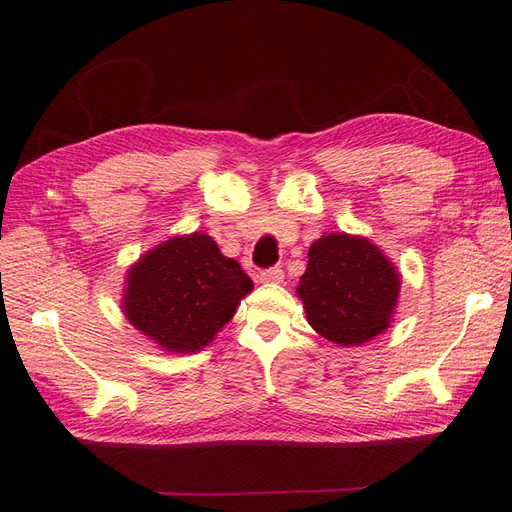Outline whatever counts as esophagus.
<instances>
[{
    "instance_id": "esophagus-1",
    "label": "esophagus",
    "mask_w": 512,
    "mask_h": 512,
    "mask_svg": "<svg viewBox=\"0 0 512 512\" xmlns=\"http://www.w3.org/2000/svg\"><path fill=\"white\" fill-rule=\"evenodd\" d=\"M258 278L260 282H282L285 280V271H282V267H269L260 271Z\"/></svg>"
}]
</instances>
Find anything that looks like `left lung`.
I'll return each mask as SVG.
<instances>
[{"instance_id": "obj_1", "label": "left lung", "mask_w": 512, "mask_h": 512, "mask_svg": "<svg viewBox=\"0 0 512 512\" xmlns=\"http://www.w3.org/2000/svg\"><path fill=\"white\" fill-rule=\"evenodd\" d=\"M399 289L390 260L366 238L328 234L309 249L298 295L317 333L339 346H359L390 326Z\"/></svg>"}]
</instances>
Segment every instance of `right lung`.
<instances>
[{
    "instance_id": "obj_1",
    "label": "right lung",
    "mask_w": 512,
    "mask_h": 512,
    "mask_svg": "<svg viewBox=\"0 0 512 512\" xmlns=\"http://www.w3.org/2000/svg\"><path fill=\"white\" fill-rule=\"evenodd\" d=\"M252 280L206 234L170 238L131 267L127 320L170 352H197L232 320Z\"/></svg>"
}]
</instances>
